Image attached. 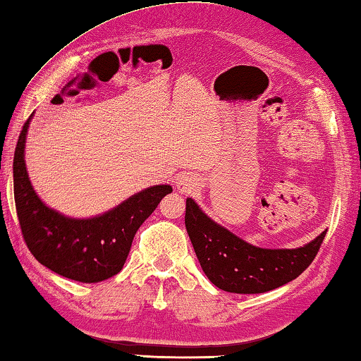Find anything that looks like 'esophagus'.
Instances as JSON below:
<instances>
[{
    "label": "esophagus",
    "mask_w": 361,
    "mask_h": 361,
    "mask_svg": "<svg viewBox=\"0 0 361 361\" xmlns=\"http://www.w3.org/2000/svg\"><path fill=\"white\" fill-rule=\"evenodd\" d=\"M197 186H199L197 178L191 173H183L176 178V189H178L180 192H191L192 189H195Z\"/></svg>",
    "instance_id": "34e87169"
}]
</instances>
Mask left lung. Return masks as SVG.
Here are the masks:
<instances>
[{
    "instance_id": "obj_1",
    "label": "left lung",
    "mask_w": 361,
    "mask_h": 361,
    "mask_svg": "<svg viewBox=\"0 0 361 361\" xmlns=\"http://www.w3.org/2000/svg\"><path fill=\"white\" fill-rule=\"evenodd\" d=\"M185 224L207 278L232 293H264L290 283L316 259L326 233L297 249L255 247L216 224L192 199H186Z\"/></svg>"
}]
</instances>
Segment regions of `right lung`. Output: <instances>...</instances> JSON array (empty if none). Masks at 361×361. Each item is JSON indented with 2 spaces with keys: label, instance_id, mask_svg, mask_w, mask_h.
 Listing matches in <instances>:
<instances>
[{
  "label": "right lung",
  "instance_id": "1",
  "mask_svg": "<svg viewBox=\"0 0 361 361\" xmlns=\"http://www.w3.org/2000/svg\"><path fill=\"white\" fill-rule=\"evenodd\" d=\"M31 120V116H30ZM23 124L14 153V197L26 246L49 270L80 283H99L121 271L134 235L172 186L158 185L137 192L121 205L91 219H72L37 197L25 167Z\"/></svg>",
  "mask_w": 361,
  "mask_h": 361
}]
</instances>
